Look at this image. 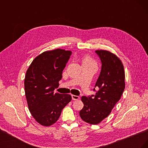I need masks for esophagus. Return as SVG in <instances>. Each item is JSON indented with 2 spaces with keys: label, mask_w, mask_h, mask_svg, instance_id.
Listing matches in <instances>:
<instances>
[{
  "label": "esophagus",
  "mask_w": 148,
  "mask_h": 148,
  "mask_svg": "<svg viewBox=\"0 0 148 148\" xmlns=\"http://www.w3.org/2000/svg\"><path fill=\"white\" fill-rule=\"evenodd\" d=\"M71 97H72L73 100H78L79 99V97L78 96H75V95H71Z\"/></svg>",
  "instance_id": "esophagus-1"
}]
</instances>
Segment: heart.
I'll use <instances>...</instances> for the list:
<instances>
[{
	"instance_id": "heart-1",
	"label": "heart",
	"mask_w": 148,
	"mask_h": 148,
	"mask_svg": "<svg viewBox=\"0 0 148 148\" xmlns=\"http://www.w3.org/2000/svg\"><path fill=\"white\" fill-rule=\"evenodd\" d=\"M83 63H88L89 64H91L92 65H94L97 67V65L96 63L95 62V61L92 60L91 58L89 57H86L83 60Z\"/></svg>"
}]
</instances>
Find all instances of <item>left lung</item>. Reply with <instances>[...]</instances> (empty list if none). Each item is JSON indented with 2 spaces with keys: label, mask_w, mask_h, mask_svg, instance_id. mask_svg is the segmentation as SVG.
Masks as SVG:
<instances>
[{
  "label": "left lung",
  "mask_w": 148,
  "mask_h": 148,
  "mask_svg": "<svg viewBox=\"0 0 148 148\" xmlns=\"http://www.w3.org/2000/svg\"><path fill=\"white\" fill-rule=\"evenodd\" d=\"M101 62V70L95 87V95L83 96V108L79 111L82 119L96 125L108 116L120 99L125 89V71L122 62L109 51H95Z\"/></svg>",
  "instance_id": "obj_1"
}]
</instances>
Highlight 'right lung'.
Instances as JSON below:
<instances>
[{"mask_svg": "<svg viewBox=\"0 0 148 148\" xmlns=\"http://www.w3.org/2000/svg\"><path fill=\"white\" fill-rule=\"evenodd\" d=\"M71 55V51L60 49L44 52L35 58L26 73L25 92L29 110L44 126L56 123L71 100L70 95L53 92Z\"/></svg>", "mask_w": 148, "mask_h": 148, "instance_id": "right-lung-1", "label": "right lung"}]
</instances>
